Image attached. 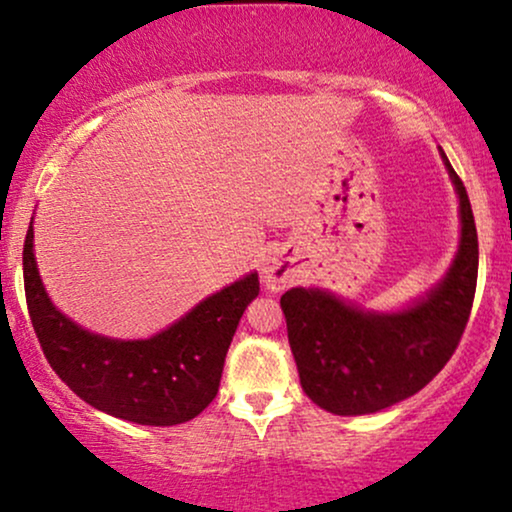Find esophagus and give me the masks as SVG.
Listing matches in <instances>:
<instances>
[{
    "mask_svg": "<svg viewBox=\"0 0 512 512\" xmlns=\"http://www.w3.org/2000/svg\"><path fill=\"white\" fill-rule=\"evenodd\" d=\"M262 278L271 293H281L293 278V271H290L288 262L281 255H267L262 262Z\"/></svg>",
    "mask_w": 512,
    "mask_h": 512,
    "instance_id": "esophagus-1",
    "label": "esophagus"
}]
</instances>
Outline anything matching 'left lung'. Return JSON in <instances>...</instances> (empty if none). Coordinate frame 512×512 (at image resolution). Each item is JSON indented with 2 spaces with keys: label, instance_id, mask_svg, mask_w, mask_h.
I'll use <instances>...</instances> for the list:
<instances>
[{
  "label": "left lung",
  "instance_id": "1",
  "mask_svg": "<svg viewBox=\"0 0 512 512\" xmlns=\"http://www.w3.org/2000/svg\"><path fill=\"white\" fill-rule=\"evenodd\" d=\"M442 160L461 205V245L428 295L397 314L364 312L319 288H293L281 297L302 390L335 416L383 411L420 392L461 342L480 250L463 181L444 151Z\"/></svg>",
  "mask_w": 512,
  "mask_h": 512
}]
</instances>
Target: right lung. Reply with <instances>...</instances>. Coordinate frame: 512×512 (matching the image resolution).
<instances>
[{"label":"right lung","mask_w":512,"mask_h":512,"mask_svg":"<svg viewBox=\"0 0 512 512\" xmlns=\"http://www.w3.org/2000/svg\"><path fill=\"white\" fill-rule=\"evenodd\" d=\"M23 283L32 328L58 378L108 416L160 428L196 418L217 397L238 321L260 293V278L248 274L153 338H103L51 304L32 252V222L23 245Z\"/></svg>","instance_id":"1"}]
</instances>
